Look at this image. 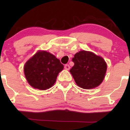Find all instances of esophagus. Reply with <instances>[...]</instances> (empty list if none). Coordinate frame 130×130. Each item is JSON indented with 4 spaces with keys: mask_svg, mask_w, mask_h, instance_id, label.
Here are the masks:
<instances>
[{
    "mask_svg": "<svg viewBox=\"0 0 130 130\" xmlns=\"http://www.w3.org/2000/svg\"><path fill=\"white\" fill-rule=\"evenodd\" d=\"M64 68H65V70H70V67L69 65H68V64H66V65H65V66H64Z\"/></svg>",
    "mask_w": 130,
    "mask_h": 130,
    "instance_id": "esophagus-1",
    "label": "esophagus"
}]
</instances>
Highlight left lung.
<instances>
[{
  "instance_id": "1",
  "label": "left lung",
  "mask_w": 130,
  "mask_h": 130,
  "mask_svg": "<svg viewBox=\"0 0 130 130\" xmlns=\"http://www.w3.org/2000/svg\"><path fill=\"white\" fill-rule=\"evenodd\" d=\"M72 61L74 65L70 71L79 87L91 89L102 83L107 64L101 57L92 52L80 51L74 55Z\"/></svg>"
}]
</instances>
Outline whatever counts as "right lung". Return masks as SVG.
<instances>
[{
  "instance_id": "right-lung-1",
  "label": "right lung",
  "mask_w": 130,
  "mask_h": 130,
  "mask_svg": "<svg viewBox=\"0 0 130 130\" xmlns=\"http://www.w3.org/2000/svg\"><path fill=\"white\" fill-rule=\"evenodd\" d=\"M63 69L59 59L46 51H38L24 67L25 76L34 89L46 90L56 83L57 77Z\"/></svg>"
}]
</instances>
